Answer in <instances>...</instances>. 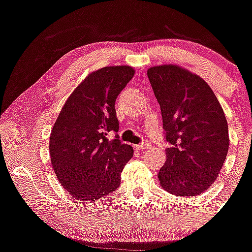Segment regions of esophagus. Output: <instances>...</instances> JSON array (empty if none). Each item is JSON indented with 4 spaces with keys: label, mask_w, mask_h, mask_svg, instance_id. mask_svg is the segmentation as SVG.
<instances>
[{
    "label": "esophagus",
    "mask_w": 252,
    "mask_h": 252,
    "mask_svg": "<svg viewBox=\"0 0 252 252\" xmlns=\"http://www.w3.org/2000/svg\"><path fill=\"white\" fill-rule=\"evenodd\" d=\"M136 149H138V150H147L148 149V148H149V144H148V143H144V142H143V143H141V144H137V145H136Z\"/></svg>",
    "instance_id": "1"
}]
</instances>
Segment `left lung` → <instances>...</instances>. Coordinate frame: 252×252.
Here are the masks:
<instances>
[{
    "mask_svg": "<svg viewBox=\"0 0 252 252\" xmlns=\"http://www.w3.org/2000/svg\"><path fill=\"white\" fill-rule=\"evenodd\" d=\"M147 74L170 144L160 187L175 196H197L214 183L228 155L225 115L207 82L188 69L162 64Z\"/></svg>",
    "mask_w": 252,
    "mask_h": 252,
    "instance_id": "1",
    "label": "left lung"
}]
</instances>
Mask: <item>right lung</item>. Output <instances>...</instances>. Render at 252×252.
<instances>
[{
	"label": "right lung",
	"instance_id": "add662e5",
	"mask_svg": "<svg viewBox=\"0 0 252 252\" xmlns=\"http://www.w3.org/2000/svg\"><path fill=\"white\" fill-rule=\"evenodd\" d=\"M135 70L104 66L90 72L68 97L49 139L51 165L66 192L80 202L97 201L121 184L123 168L134 149L118 136L115 102Z\"/></svg>",
	"mask_w": 252,
	"mask_h": 252
}]
</instances>
